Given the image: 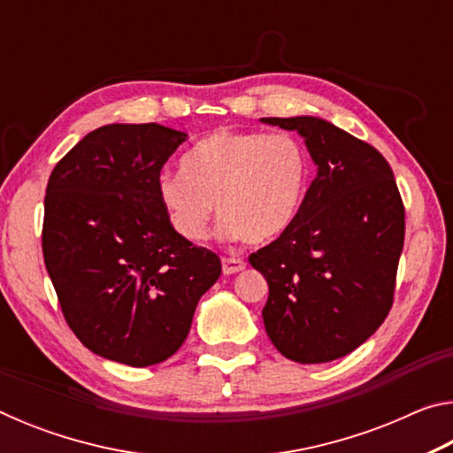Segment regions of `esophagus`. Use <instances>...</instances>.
I'll return each mask as SVG.
<instances>
[{
	"label": "esophagus",
	"instance_id": "obj_1",
	"mask_svg": "<svg viewBox=\"0 0 453 453\" xmlns=\"http://www.w3.org/2000/svg\"><path fill=\"white\" fill-rule=\"evenodd\" d=\"M221 267H224V273H226V275H232V273L242 272L243 267H245V262H243L242 257L232 256V257H224V259H221Z\"/></svg>",
	"mask_w": 453,
	"mask_h": 453
}]
</instances>
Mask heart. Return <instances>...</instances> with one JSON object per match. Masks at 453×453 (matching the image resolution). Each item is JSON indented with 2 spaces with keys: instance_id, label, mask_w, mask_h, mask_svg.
I'll list each match as a JSON object with an SVG mask.
<instances>
[{
  "instance_id": "1",
  "label": "heart",
  "mask_w": 453,
  "mask_h": 453,
  "mask_svg": "<svg viewBox=\"0 0 453 453\" xmlns=\"http://www.w3.org/2000/svg\"><path fill=\"white\" fill-rule=\"evenodd\" d=\"M310 172V153L296 135L216 129L183 156L181 173L159 178L157 197L189 242L208 237L218 205L221 234L264 243L297 218Z\"/></svg>"
}]
</instances>
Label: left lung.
Listing matches in <instances>:
<instances>
[{"label":"left lung","instance_id":"left-lung-1","mask_svg":"<svg viewBox=\"0 0 453 453\" xmlns=\"http://www.w3.org/2000/svg\"><path fill=\"white\" fill-rule=\"evenodd\" d=\"M300 134L318 175L278 240L250 256L270 286L262 311L281 356L326 364L375 334L394 303L405 210L386 157L319 118H264Z\"/></svg>","mask_w":453,"mask_h":453}]
</instances>
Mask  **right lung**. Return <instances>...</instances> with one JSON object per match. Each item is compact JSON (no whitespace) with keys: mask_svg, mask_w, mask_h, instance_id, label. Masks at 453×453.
Segmentation results:
<instances>
[{"mask_svg":"<svg viewBox=\"0 0 453 453\" xmlns=\"http://www.w3.org/2000/svg\"><path fill=\"white\" fill-rule=\"evenodd\" d=\"M188 134L159 124L97 127L53 167L42 229L64 318L111 362H165L218 281L213 251L181 237L157 197L162 167Z\"/></svg>","mask_w":453,"mask_h":453,"instance_id":"right-lung-1","label":"right lung"}]
</instances>
